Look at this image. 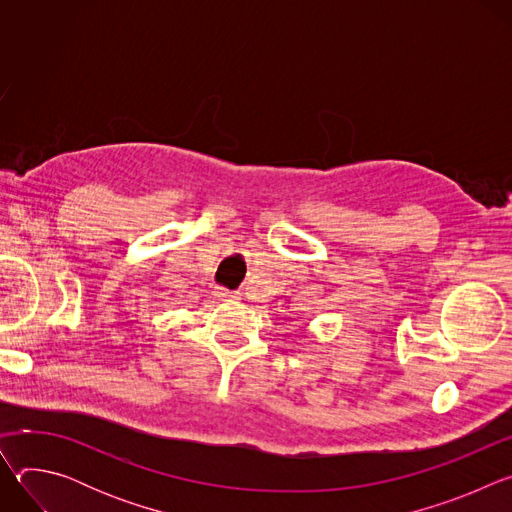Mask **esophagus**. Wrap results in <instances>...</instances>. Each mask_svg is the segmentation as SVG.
<instances>
[{
    "label": "esophagus",
    "instance_id": "obj_1",
    "mask_svg": "<svg viewBox=\"0 0 512 512\" xmlns=\"http://www.w3.org/2000/svg\"><path fill=\"white\" fill-rule=\"evenodd\" d=\"M216 296L221 298V300H237V294H233V291H229V289H223V287L216 291Z\"/></svg>",
    "mask_w": 512,
    "mask_h": 512
}]
</instances>
